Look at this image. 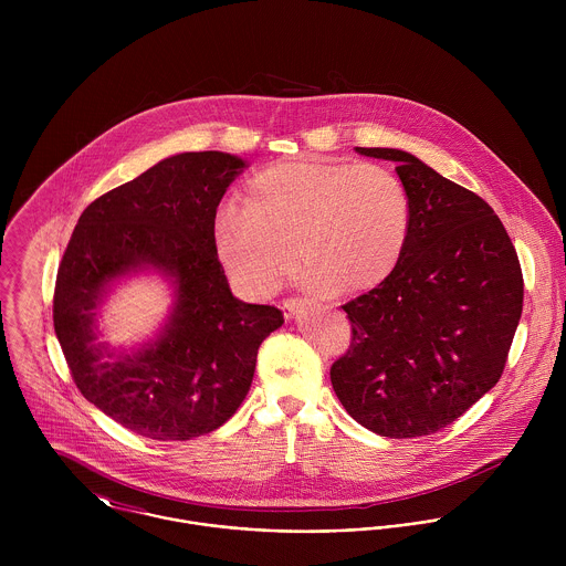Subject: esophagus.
<instances>
[{"label": "esophagus", "mask_w": 566, "mask_h": 566, "mask_svg": "<svg viewBox=\"0 0 566 566\" xmlns=\"http://www.w3.org/2000/svg\"><path fill=\"white\" fill-rule=\"evenodd\" d=\"M303 305H305L303 298H287V301H283V305H281L283 316H285V318H292V316L298 312V307H303Z\"/></svg>", "instance_id": "esophagus-1"}]
</instances>
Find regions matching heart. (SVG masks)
Masks as SVG:
<instances>
[{"label":"heart","instance_id":"heart-1","mask_svg":"<svg viewBox=\"0 0 566 566\" xmlns=\"http://www.w3.org/2000/svg\"><path fill=\"white\" fill-rule=\"evenodd\" d=\"M409 231L411 200L392 169L301 157L256 171L242 205L216 218L213 243L250 296H272L296 259L312 287L361 294L397 272Z\"/></svg>","mask_w":566,"mask_h":566}]
</instances>
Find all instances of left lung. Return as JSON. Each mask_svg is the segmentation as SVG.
I'll use <instances>...</instances> for the list:
<instances>
[{
    "label": "left lung",
    "instance_id": "8db88e82",
    "mask_svg": "<svg viewBox=\"0 0 566 566\" xmlns=\"http://www.w3.org/2000/svg\"><path fill=\"white\" fill-rule=\"evenodd\" d=\"M355 150L397 163L411 231L397 272L342 305L353 335L331 384L361 427L429 436L496 386L523 312L521 263L478 193L403 150Z\"/></svg>",
    "mask_w": 566,
    "mask_h": 566
}]
</instances>
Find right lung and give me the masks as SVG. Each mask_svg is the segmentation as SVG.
<instances>
[{
  "instance_id": "right-lung-1",
  "label": "right lung",
  "mask_w": 566,
  "mask_h": 566,
  "mask_svg": "<svg viewBox=\"0 0 566 566\" xmlns=\"http://www.w3.org/2000/svg\"><path fill=\"white\" fill-rule=\"evenodd\" d=\"M245 161L182 153L111 189L84 211L54 290V331L88 403L153 440H191L222 427L242 405L261 342L281 310L233 296L213 243L216 211ZM155 269L175 287L160 335L139 349L96 337L112 283Z\"/></svg>"
}]
</instances>
